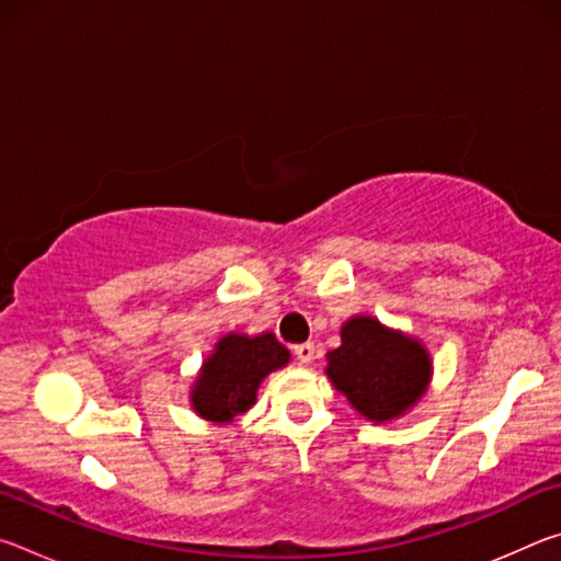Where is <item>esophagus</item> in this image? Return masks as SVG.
Segmentation results:
<instances>
[{"label": "esophagus", "instance_id": "34e87169", "mask_svg": "<svg viewBox=\"0 0 561 561\" xmlns=\"http://www.w3.org/2000/svg\"><path fill=\"white\" fill-rule=\"evenodd\" d=\"M314 351H317L314 344H309V341H307V344L294 346V356H297L301 366H307V364H311V360H314Z\"/></svg>", "mask_w": 561, "mask_h": 561}]
</instances>
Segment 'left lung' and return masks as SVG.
<instances>
[{"label":"left lung","mask_w":561,"mask_h":561,"mask_svg":"<svg viewBox=\"0 0 561 561\" xmlns=\"http://www.w3.org/2000/svg\"><path fill=\"white\" fill-rule=\"evenodd\" d=\"M327 376L368 421L383 423L421 401L431 381V356L421 341L374 317L341 327V346L327 354Z\"/></svg>","instance_id":"8db88e82"}]
</instances>
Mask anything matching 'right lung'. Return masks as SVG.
I'll return each instance as SVG.
<instances>
[{"instance_id": "obj_1", "label": "right lung", "mask_w": 561, "mask_h": 561, "mask_svg": "<svg viewBox=\"0 0 561 561\" xmlns=\"http://www.w3.org/2000/svg\"><path fill=\"white\" fill-rule=\"evenodd\" d=\"M289 364V351L274 334H227L203 360L190 391L195 413L210 423H232L257 401L264 376Z\"/></svg>"}]
</instances>
